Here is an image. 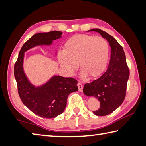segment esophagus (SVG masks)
<instances>
[{"mask_svg":"<svg viewBox=\"0 0 146 146\" xmlns=\"http://www.w3.org/2000/svg\"><path fill=\"white\" fill-rule=\"evenodd\" d=\"M78 85L79 92H82L83 91V85H82V84L80 82H78V85Z\"/></svg>","mask_w":146,"mask_h":146,"instance_id":"1","label":"esophagus"}]
</instances>
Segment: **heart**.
<instances>
[{
    "mask_svg": "<svg viewBox=\"0 0 146 146\" xmlns=\"http://www.w3.org/2000/svg\"><path fill=\"white\" fill-rule=\"evenodd\" d=\"M109 52V45L102 37L77 35L65 42L58 61L68 76L73 75L78 64L83 76L95 78L106 69Z\"/></svg>",
    "mask_w": 146,
    "mask_h": 146,
    "instance_id": "heart-1",
    "label": "heart"
}]
</instances>
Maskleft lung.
Listing matches in <instances>:
<instances>
[{
	"label": "left lung",
	"instance_id": "8db88e82",
	"mask_svg": "<svg viewBox=\"0 0 146 146\" xmlns=\"http://www.w3.org/2000/svg\"><path fill=\"white\" fill-rule=\"evenodd\" d=\"M88 31L100 33L111 47L110 60L107 71L100 78L90 83H86L83 90L85 95L95 97L100 102V108L93 111L94 113L105 116L112 113L124 100L129 70L125 52L115 39L100 29H92Z\"/></svg>",
	"mask_w": 146,
	"mask_h": 146
}]
</instances>
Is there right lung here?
I'll return each instance as SVG.
<instances>
[{
    "label": "right lung",
    "instance_id": "obj_1",
    "mask_svg": "<svg viewBox=\"0 0 146 146\" xmlns=\"http://www.w3.org/2000/svg\"><path fill=\"white\" fill-rule=\"evenodd\" d=\"M62 33L52 31L35 34L23 46L14 65V76L22 102L34 113L46 119L55 118L63 112L68 95L78 90V82L73 78L54 75L44 84L35 86L24 71V52L37 46L51 45L54 40L61 38Z\"/></svg>",
    "mask_w": 146,
    "mask_h": 146
}]
</instances>
